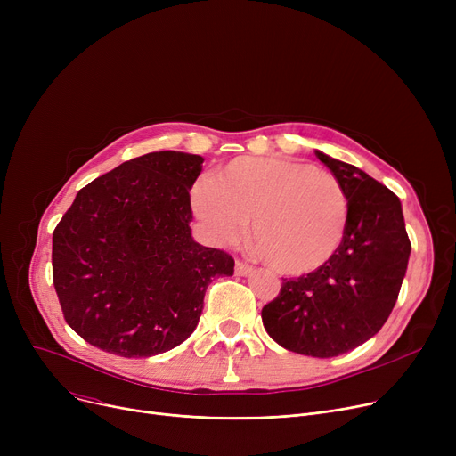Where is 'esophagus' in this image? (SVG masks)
Segmentation results:
<instances>
[{
    "label": "esophagus",
    "mask_w": 456,
    "mask_h": 456,
    "mask_svg": "<svg viewBox=\"0 0 456 456\" xmlns=\"http://www.w3.org/2000/svg\"><path fill=\"white\" fill-rule=\"evenodd\" d=\"M251 272H253V268H251L249 265H246V262H242V260H236V265H234V273H236V275L246 277V275H249Z\"/></svg>",
    "instance_id": "obj_1"
}]
</instances>
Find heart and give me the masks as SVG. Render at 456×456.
Masks as SVG:
<instances>
[{
	"label": "heart",
	"mask_w": 456,
	"mask_h": 456,
	"mask_svg": "<svg viewBox=\"0 0 456 456\" xmlns=\"http://www.w3.org/2000/svg\"><path fill=\"white\" fill-rule=\"evenodd\" d=\"M191 207L214 242L234 244L251 224L258 255L281 275L323 268L338 253L349 201L330 172L277 157L234 159L191 190Z\"/></svg>",
	"instance_id": "obj_1"
}]
</instances>
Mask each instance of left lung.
<instances>
[{
	"label": "left lung",
	"mask_w": 456,
	"mask_h": 456,
	"mask_svg": "<svg viewBox=\"0 0 456 456\" xmlns=\"http://www.w3.org/2000/svg\"><path fill=\"white\" fill-rule=\"evenodd\" d=\"M316 157L346 190V238L323 268L282 279L279 296L262 308V323L284 349L329 358L364 344L385 325L406 273L411 240L392 190L353 164L322 151Z\"/></svg>",
	"instance_id": "1"
}]
</instances>
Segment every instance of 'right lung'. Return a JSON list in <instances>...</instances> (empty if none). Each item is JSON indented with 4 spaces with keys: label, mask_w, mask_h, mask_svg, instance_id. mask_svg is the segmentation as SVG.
Here are the masks:
<instances>
[{
    "label": "right lung",
    "mask_w": 456,
    "mask_h": 456,
    "mask_svg": "<svg viewBox=\"0 0 456 456\" xmlns=\"http://www.w3.org/2000/svg\"><path fill=\"white\" fill-rule=\"evenodd\" d=\"M203 157L155 151L79 190L53 231V284L66 323L107 353L153 356L198 327L208 282L234 260L191 238L190 188Z\"/></svg>",
    "instance_id": "1"
}]
</instances>
